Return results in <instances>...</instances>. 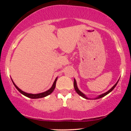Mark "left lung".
I'll return each instance as SVG.
<instances>
[{"mask_svg": "<svg viewBox=\"0 0 131 131\" xmlns=\"http://www.w3.org/2000/svg\"><path fill=\"white\" fill-rule=\"evenodd\" d=\"M118 82H116V83L115 84V85H113V86L112 87V88L110 89L108 91H107V92H106L104 93V94H103L100 95H99V97H97V98H96V99H100V98H102V97H104V96L106 95H107V94H108L110 92H112V91H113V90L114 89H115V87H116V85H117V84H118ZM74 89H75V91H76V92H77L78 94L79 95L81 96V97H83V98H84V99H88V97H85V95L84 94H83V93H82V92H81L80 91H79V89H78V87H77V84H76V80H75L74 79Z\"/></svg>", "mask_w": 131, "mask_h": 131, "instance_id": "8db88e82", "label": "left lung"}]
</instances>
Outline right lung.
Instances as JSON below:
<instances>
[{
	"label": "right lung",
	"mask_w": 131,
	"mask_h": 131,
	"mask_svg": "<svg viewBox=\"0 0 131 131\" xmlns=\"http://www.w3.org/2000/svg\"><path fill=\"white\" fill-rule=\"evenodd\" d=\"M57 80V78L55 79V81H54L53 85H52V88H51L50 89H49L48 91L44 92H43V93H40V94H28V93L22 91L21 90L19 89L18 88V87L16 86L14 82H13V81L12 82H13V84H14L15 86V88H16V89H17L18 91L19 92L21 93V94H22L23 95H24L26 96V97H29V98H31V99H39V98H43V97H46V96L49 95H50L51 93L53 91V90L55 89V85H56Z\"/></svg>",
	"instance_id": "add662e5"
}]
</instances>
